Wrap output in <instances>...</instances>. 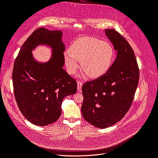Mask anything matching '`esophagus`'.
Returning a JSON list of instances; mask_svg holds the SVG:
<instances>
[{
  "label": "esophagus",
  "mask_w": 158,
  "mask_h": 158,
  "mask_svg": "<svg viewBox=\"0 0 158 158\" xmlns=\"http://www.w3.org/2000/svg\"><path fill=\"white\" fill-rule=\"evenodd\" d=\"M77 90L78 92H81V88H82V86H83V83H82V82L80 81H78L77 82Z\"/></svg>",
  "instance_id": "obj_1"
}]
</instances>
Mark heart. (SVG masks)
<instances>
[{"label": "heart", "instance_id": "obj_1", "mask_svg": "<svg viewBox=\"0 0 158 158\" xmlns=\"http://www.w3.org/2000/svg\"><path fill=\"white\" fill-rule=\"evenodd\" d=\"M114 57L111 44L93 37H83L76 40L70 48V52L64 53L66 70L70 74L76 73L81 62L82 69L89 77L98 78L110 68Z\"/></svg>", "mask_w": 158, "mask_h": 158}]
</instances>
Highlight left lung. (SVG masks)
Returning <instances> with one entry per match:
<instances>
[{"label":"left lung","instance_id":"8db88e82","mask_svg":"<svg viewBox=\"0 0 158 158\" xmlns=\"http://www.w3.org/2000/svg\"><path fill=\"white\" fill-rule=\"evenodd\" d=\"M117 57L108 71L82 87L84 119L93 126L105 128L115 125L131 106L139 70L134 52L128 41L113 29L105 30Z\"/></svg>","mask_w":158,"mask_h":158}]
</instances>
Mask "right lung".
<instances>
[{
	"label": "right lung",
	"mask_w": 158,
	"mask_h": 158,
	"mask_svg": "<svg viewBox=\"0 0 158 158\" xmlns=\"http://www.w3.org/2000/svg\"><path fill=\"white\" fill-rule=\"evenodd\" d=\"M60 30L39 28L27 39L13 66L12 80L19 110L32 124L46 126L61 114L63 99L76 93L77 82L63 69L65 46ZM40 44L52 48L48 62L39 63L31 50Z\"/></svg>",
	"instance_id": "obj_1"
}]
</instances>
